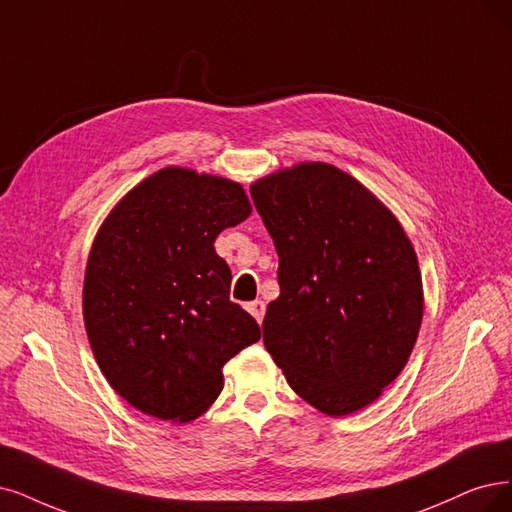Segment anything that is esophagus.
Wrapping results in <instances>:
<instances>
[{"label": "esophagus", "instance_id": "34e87169", "mask_svg": "<svg viewBox=\"0 0 512 512\" xmlns=\"http://www.w3.org/2000/svg\"><path fill=\"white\" fill-rule=\"evenodd\" d=\"M246 310H249L255 316L257 323H261L263 314H266V304H263L261 299H255V301H251V304H246Z\"/></svg>", "mask_w": 512, "mask_h": 512}]
</instances>
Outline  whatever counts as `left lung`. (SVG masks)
<instances>
[{
	"label": "left lung",
	"instance_id": "1",
	"mask_svg": "<svg viewBox=\"0 0 512 512\" xmlns=\"http://www.w3.org/2000/svg\"><path fill=\"white\" fill-rule=\"evenodd\" d=\"M251 196L278 253L266 350L314 409L333 418L365 409L399 377L422 327V274L407 232L327 162L280 168Z\"/></svg>",
	"mask_w": 512,
	"mask_h": 512
}]
</instances>
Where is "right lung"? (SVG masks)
<instances>
[{
    "instance_id": "1",
    "label": "right lung",
    "mask_w": 512,
    "mask_h": 512,
    "mask_svg": "<svg viewBox=\"0 0 512 512\" xmlns=\"http://www.w3.org/2000/svg\"><path fill=\"white\" fill-rule=\"evenodd\" d=\"M251 213L240 183L166 166L94 236L82 291L88 342L109 386L151 418L196 420L223 390V365L259 342L215 251L225 227Z\"/></svg>"
}]
</instances>
